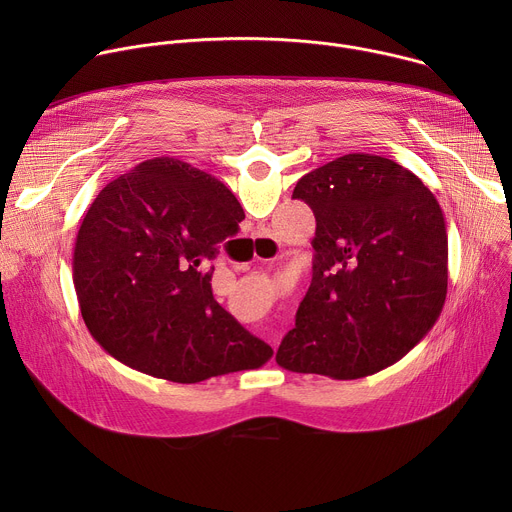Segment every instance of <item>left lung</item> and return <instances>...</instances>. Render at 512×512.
I'll return each instance as SVG.
<instances>
[{
  "mask_svg": "<svg viewBox=\"0 0 512 512\" xmlns=\"http://www.w3.org/2000/svg\"><path fill=\"white\" fill-rule=\"evenodd\" d=\"M316 216L312 283L279 344L291 373L338 381L401 360L440 318L448 227L431 190L397 162L348 154L294 188Z\"/></svg>",
  "mask_w": 512,
  "mask_h": 512,
  "instance_id": "8db88e82",
  "label": "left lung"
}]
</instances>
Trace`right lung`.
I'll return each mask as SVG.
<instances>
[{
  "label": "right lung",
  "mask_w": 512,
  "mask_h": 512,
  "mask_svg": "<svg viewBox=\"0 0 512 512\" xmlns=\"http://www.w3.org/2000/svg\"><path fill=\"white\" fill-rule=\"evenodd\" d=\"M235 194L176 158L145 160L87 210L72 281L91 336L127 367L174 383L259 369L269 344L212 296L202 263L237 235Z\"/></svg>",
  "instance_id": "obj_1"
}]
</instances>
